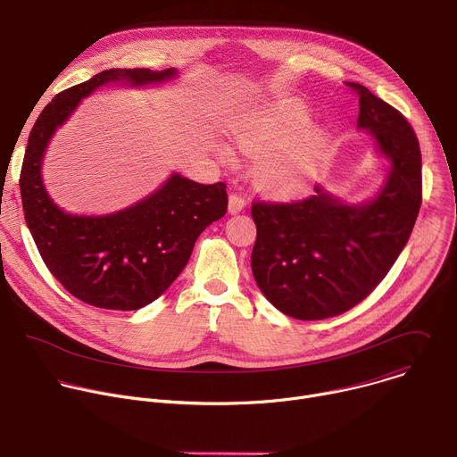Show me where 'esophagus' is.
I'll list each match as a JSON object with an SVG mask.
<instances>
[{"instance_id":"esophagus-1","label":"esophagus","mask_w":457,"mask_h":457,"mask_svg":"<svg viewBox=\"0 0 457 457\" xmlns=\"http://www.w3.org/2000/svg\"><path fill=\"white\" fill-rule=\"evenodd\" d=\"M245 206V199L240 193H231L229 195V213H238Z\"/></svg>"}]
</instances>
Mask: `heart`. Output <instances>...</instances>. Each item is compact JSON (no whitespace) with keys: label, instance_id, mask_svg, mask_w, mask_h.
<instances>
[{"label":"heart","instance_id":"1","mask_svg":"<svg viewBox=\"0 0 457 457\" xmlns=\"http://www.w3.org/2000/svg\"><path fill=\"white\" fill-rule=\"evenodd\" d=\"M309 110L287 99L244 122L235 132V146L249 157H260L254 168L258 186L280 197L300 193L321 166L328 137L320 128H303Z\"/></svg>","mask_w":457,"mask_h":457}]
</instances>
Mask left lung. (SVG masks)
I'll return each mask as SVG.
<instances>
[{
  "instance_id": "left-lung-1",
  "label": "left lung",
  "mask_w": 457,
  "mask_h": 457,
  "mask_svg": "<svg viewBox=\"0 0 457 457\" xmlns=\"http://www.w3.org/2000/svg\"><path fill=\"white\" fill-rule=\"evenodd\" d=\"M358 126L370 129L390 168L385 187L363 206H345L320 186L309 197L253 201L256 286L284 314L321 320L365 300L409 242L421 206V152L400 110L360 83Z\"/></svg>"
}]
</instances>
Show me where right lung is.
I'll list each match as a JSON object with an SVG mask.
<instances>
[{
  "mask_svg": "<svg viewBox=\"0 0 457 457\" xmlns=\"http://www.w3.org/2000/svg\"><path fill=\"white\" fill-rule=\"evenodd\" d=\"M173 74L171 69L104 71L57 94L29 136L20 175L27 226L48 271L88 305L136 311L152 303L186 268L197 237L226 215L224 182L199 184L177 173L148 199L106 217L64 213L43 187V152L81 97L108 81L146 85Z\"/></svg>",
  "mask_w": 457,
  "mask_h": 457,
  "instance_id": "obj_1",
  "label": "right lung"
}]
</instances>
